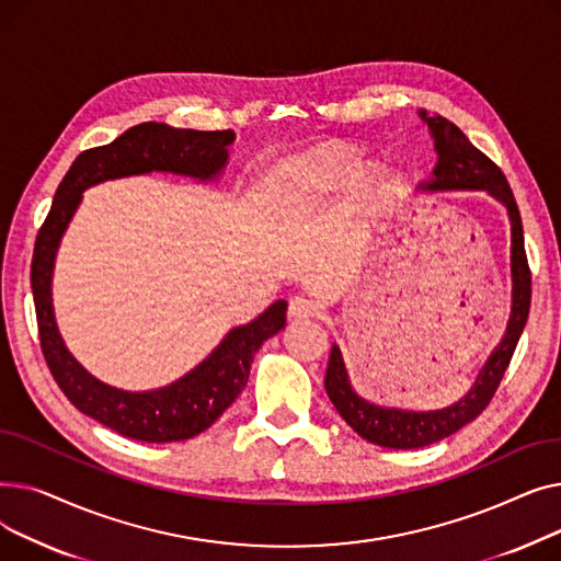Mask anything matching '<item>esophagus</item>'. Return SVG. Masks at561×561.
Instances as JSON below:
<instances>
[{
  "label": "esophagus",
  "mask_w": 561,
  "mask_h": 561,
  "mask_svg": "<svg viewBox=\"0 0 561 561\" xmlns=\"http://www.w3.org/2000/svg\"><path fill=\"white\" fill-rule=\"evenodd\" d=\"M320 311H322L320 302L309 298V296H296V298H290V302H288V316L298 318V320L300 318H313Z\"/></svg>",
  "instance_id": "1"
}]
</instances>
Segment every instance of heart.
Instances as JSON below:
<instances>
[{"label":"heart","instance_id":"1","mask_svg":"<svg viewBox=\"0 0 561 561\" xmlns=\"http://www.w3.org/2000/svg\"><path fill=\"white\" fill-rule=\"evenodd\" d=\"M359 154L347 147H325L307 157H300L282 168V180L296 188H320L328 191L345 182L357 170ZM381 180V172L375 165H366L359 172V182L366 188H373Z\"/></svg>","mask_w":561,"mask_h":561}]
</instances>
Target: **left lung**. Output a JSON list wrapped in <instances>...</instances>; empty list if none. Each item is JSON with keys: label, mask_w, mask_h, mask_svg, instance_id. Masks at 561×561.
I'll use <instances>...</instances> for the list:
<instances>
[{"label": "left lung", "mask_w": 561, "mask_h": 561, "mask_svg": "<svg viewBox=\"0 0 561 561\" xmlns=\"http://www.w3.org/2000/svg\"><path fill=\"white\" fill-rule=\"evenodd\" d=\"M421 117L427 123L434 147L438 154V163L432 172V180L421 184L423 191H486L497 202L507 206L512 220V313L507 322V332L497 347L491 352V357L482 366L473 389H470L459 402L436 409V411H407L379 407L350 387L347 370L341 357L339 345H332V355L325 375V389L341 414V419L355 430L362 438L370 440L381 448L411 450L423 448L436 440L446 438L476 421L493 393L497 391L500 381L505 377V370L512 362L518 339L529 313V300H533V275L525 256L523 243V222L520 211L516 206L514 193L503 174L484 152L470 142L463 131L446 121L444 115H427L421 111Z\"/></svg>", "instance_id": "left-lung-1"}]
</instances>
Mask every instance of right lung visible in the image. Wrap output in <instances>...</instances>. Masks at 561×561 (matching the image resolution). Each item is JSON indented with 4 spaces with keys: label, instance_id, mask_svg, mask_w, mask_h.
<instances>
[{
    "label": "right lung",
    "instance_id": "add662e5",
    "mask_svg": "<svg viewBox=\"0 0 561 561\" xmlns=\"http://www.w3.org/2000/svg\"><path fill=\"white\" fill-rule=\"evenodd\" d=\"M233 142V131L174 129L142 123L113 142L81 152L58 184L51 209L36 236L32 259V290L38 318L41 350L56 385L85 416L117 434L170 444L211 427L248 385L254 352L286 325V302L277 300L248 325L233 328L220 345L191 373L154 391H123L104 385L68 352L58 334L51 307V273L58 243L77 211L81 193L106 180L147 172L188 174L209 182L220 174Z\"/></svg>",
    "mask_w": 561,
    "mask_h": 561
}]
</instances>
